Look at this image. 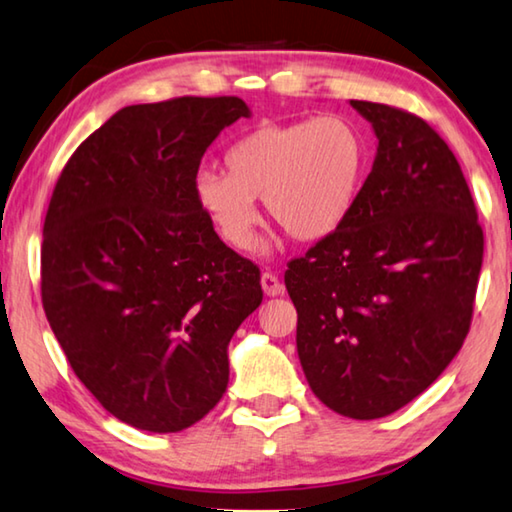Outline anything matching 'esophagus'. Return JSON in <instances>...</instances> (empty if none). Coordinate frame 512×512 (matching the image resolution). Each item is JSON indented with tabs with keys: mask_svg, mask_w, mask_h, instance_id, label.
I'll return each instance as SVG.
<instances>
[{
	"mask_svg": "<svg viewBox=\"0 0 512 512\" xmlns=\"http://www.w3.org/2000/svg\"><path fill=\"white\" fill-rule=\"evenodd\" d=\"M262 289L266 296H282L285 294V285H282L280 278L275 273H262Z\"/></svg>",
	"mask_w": 512,
	"mask_h": 512,
	"instance_id": "esophagus-1",
	"label": "esophagus"
}]
</instances>
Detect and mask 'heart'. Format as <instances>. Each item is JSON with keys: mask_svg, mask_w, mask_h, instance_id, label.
<instances>
[{"mask_svg": "<svg viewBox=\"0 0 512 512\" xmlns=\"http://www.w3.org/2000/svg\"><path fill=\"white\" fill-rule=\"evenodd\" d=\"M227 175L200 170L193 180L202 214L234 250L257 241L264 205L298 241H323L342 230L369 173V141L351 118L328 116L262 125L225 152Z\"/></svg>", "mask_w": 512, "mask_h": 512, "instance_id": "heart-1", "label": "heart"}]
</instances>
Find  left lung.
I'll use <instances>...</instances> for the list:
<instances>
[{
  "instance_id": "1",
  "label": "left lung",
  "mask_w": 512,
  "mask_h": 512,
  "mask_svg": "<svg viewBox=\"0 0 512 512\" xmlns=\"http://www.w3.org/2000/svg\"><path fill=\"white\" fill-rule=\"evenodd\" d=\"M378 139L353 214L294 259L285 285L312 392L378 419L431 387L472 321L483 230L458 159L408 111L351 100Z\"/></svg>"
}]
</instances>
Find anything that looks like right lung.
I'll use <instances>...</instances> for the list:
<instances>
[{"mask_svg": "<svg viewBox=\"0 0 512 512\" xmlns=\"http://www.w3.org/2000/svg\"><path fill=\"white\" fill-rule=\"evenodd\" d=\"M239 97L120 109L68 159L43 227L40 291L72 371L148 433L184 431L221 401L227 346L262 303L259 269L227 248L193 180Z\"/></svg>", "mask_w": 512, "mask_h": 512, "instance_id": "add662e5", "label": "right lung"}]
</instances>
